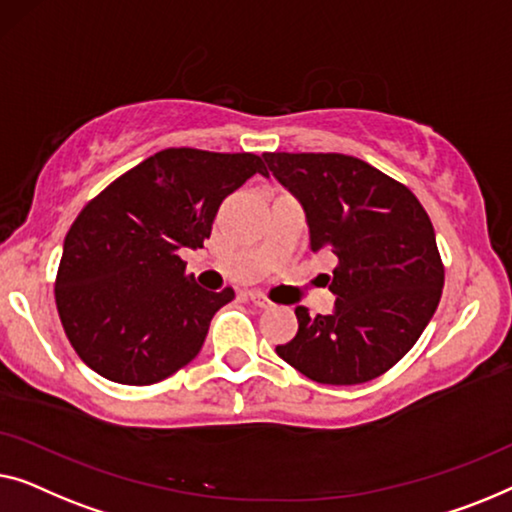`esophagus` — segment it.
Segmentation results:
<instances>
[{
	"mask_svg": "<svg viewBox=\"0 0 512 512\" xmlns=\"http://www.w3.org/2000/svg\"><path fill=\"white\" fill-rule=\"evenodd\" d=\"M246 299L253 301V306H257V308H269V306H271V301L266 299L262 292H257V290H250V292H246Z\"/></svg>",
	"mask_w": 512,
	"mask_h": 512,
	"instance_id": "1",
	"label": "esophagus"
}]
</instances>
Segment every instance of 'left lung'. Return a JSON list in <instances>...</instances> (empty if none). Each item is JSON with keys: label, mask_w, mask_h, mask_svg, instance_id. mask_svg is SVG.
<instances>
[{"label": "left lung", "mask_w": 512, "mask_h": 512, "mask_svg": "<svg viewBox=\"0 0 512 512\" xmlns=\"http://www.w3.org/2000/svg\"><path fill=\"white\" fill-rule=\"evenodd\" d=\"M269 171L306 211L311 250L338 264L334 313L297 306L299 331L280 359L322 385L383 376L429 325L445 269L427 211L406 185L341 153H264Z\"/></svg>", "instance_id": "left-lung-1"}]
</instances>
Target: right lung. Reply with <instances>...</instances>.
I'll use <instances>...</instances> for the list:
<instances>
[{
    "instance_id": "1",
    "label": "right lung",
    "mask_w": 512,
    "mask_h": 512,
    "mask_svg": "<svg viewBox=\"0 0 512 512\" xmlns=\"http://www.w3.org/2000/svg\"><path fill=\"white\" fill-rule=\"evenodd\" d=\"M255 174L253 153L167 148L90 199L69 227L55 304L76 355L120 385H153L199 355L232 287L194 283L183 248H201L227 194Z\"/></svg>"
}]
</instances>
